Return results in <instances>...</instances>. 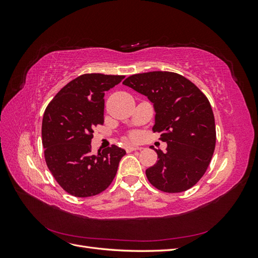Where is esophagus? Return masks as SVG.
<instances>
[{
    "label": "esophagus",
    "instance_id": "obj_1",
    "mask_svg": "<svg viewBox=\"0 0 258 258\" xmlns=\"http://www.w3.org/2000/svg\"><path fill=\"white\" fill-rule=\"evenodd\" d=\"M126 150H127V152H132V151H141V150H142V147H140V146H132V145H128V146L126 147Z\"/></svg>",
    "mask_w": 258,
    "mask_h": 258
}]
</instances>
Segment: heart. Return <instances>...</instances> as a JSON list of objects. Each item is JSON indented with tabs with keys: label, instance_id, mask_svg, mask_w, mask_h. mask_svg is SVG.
I'll return each instance as SVG.
<instances>
[{
	"label": "heart",
	"instance_id": "heart-1",
	"mask_svg": "<svg viewBox=\"0 0 258 258\" xmlns=\"http://www.w3.org/2000/svg\"><path fill=\"white\" fill-rule=\"evenodd\" d=\"M131 138H132V139H135V138H136V136H135V135H134V136H131Z\"/></svg>",
	"mask_w": 258,
	"mask_h": 258
}]
</instances>
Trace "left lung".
Returning <instances> with one entry per match:
<instances>
[{
  "instance_id": "left-lung-1",
  "label": "left lung",
  "mask_w": 258,
  "mask_h": 258,
  "mask_svg": "<svg viewBox=\"0 0 258 258\" xmlns=\"http://www.w3.org/2000/svg\"><path fill=\"white\" fill-rule=\"evenodd\" d=\"M122 84L154 103L153 130L168 144L165 153L154 148L158 161L146 169L147 179L165 192L191 188L206 173L216 143L214 115L208 98L192 82L174 72L135 74Z\"/></svg>"
}]
</instances>
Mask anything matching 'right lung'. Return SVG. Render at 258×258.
Listing matches in <instances>:
<instances>
[{"instance_id": "obj_1", "label": "right lung", "mask_w": 258, "mask_h": 258, "mask_svg": "<svg viewBox=\"0 0 258 258\" xmlns=\"http://www.w3.org/2000/svg\"><path fill=\"white\" fill-rule=\"evenodd\" d=\"M123 75L83 74L68 83L46 107L42 122L44 156L57 183L75 197L105 190L126 151L112 145L91 153L93 129L104 122V93Z\"/></svg>"}]
</instances>
